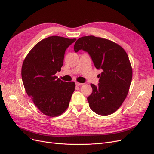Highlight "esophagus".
I'll use <instances>...</instances> for the list:
<instances>
[{
    "mask_svg": "<svg viewBox=\"0 0 154 154\" xmlns=\"http://www.w3.org/2000/svg\"><path fill=\"white\" fill-rule=\"evenodd\" d=\"M83 85V83H78V82H76V86H81Z\"/></svg>",
    "mask_w": 154,
    "mask_h": 154,
    "instance_id": "esophagus-1",
    "label": "esophagus"
}]
</instances>
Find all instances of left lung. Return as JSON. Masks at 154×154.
<instances>
[{"instance_id":"obj_1","label":"left lung","mask_w":154,"mask_h":154,"mask_svg":"<svg viewBox=\"0 0 154 154\" xmlns=\"http://www.w3.org/2000/svg\"><path fill=\"white\" fill-rule=\"evenodd\" d=\"M76 53L83 50L89 54L98 74L97 86L91 83L92 94L87 97L95 113L107 116L117 110L127 97L132 78V69L122 47L112 41L94 36L81 37L74 45Z\"/></svg>"}]
</instances>
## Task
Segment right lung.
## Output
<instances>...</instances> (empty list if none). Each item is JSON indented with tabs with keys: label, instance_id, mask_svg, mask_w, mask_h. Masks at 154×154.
<instances>
[{
	"label": "right lung",
	"instance_id": "right-lung-1",
	"mask_svg": "<svg viewBox=\"0 0 154 154\" xmlns=\"http://www.w3.org/2000/svg\"><path fill=\"white\" fill-rule=\"evenodd\" d=\"M76 40L49 36L37 43L23 62L22 79L27 94L50 117L66 111L74 91V82H63L55 74L61 71L66 50Z\"/></svg>",
	"mask_w": 154,
	"mask_h": 154
}]
</instances>
